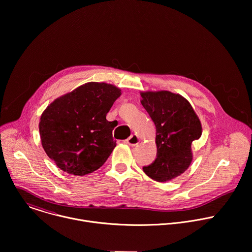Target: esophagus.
I'll list each match as a JSON object with an SVG mask.
<instances>
[{
	"label": "esophagus",
	"instance_id": "1",
	"mask_svg": "<svg viewBox=\"0 0 252 252\" xmlns=\"http://www.w3.org/2000/svg\"><path fill=\"white\" fill-rule=\"evenodd\" d=\"M139 138H138V136L137 135H134V134H132V135H130L126 140V142L128 144V145H130V146H135V145H137L138 143H139Z\"/></svg>",
	"mask_w": 252,
	"mask_h": 252
}]
</instances>
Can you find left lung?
Listing matches in <instances>:
<instances>
[{"instance_id":"obj_1","label":"left lung","mask_w":252,"mask_h":252,"mask_svg":"<svg viewBox=\"0 0 252 252\" xmlns=\"http://www.w3.org/2000/svg\"><path fill=\"white\" fill-rule=\"evenodd\" d=\"M140 103L156 127L157 156L143 167L144 173L158 182L183 174L193 160L192 142L202 135V125L183 96L170 91L140 92Z\"/></svg>"}]
</instances>
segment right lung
I'll return each mask as SVG.
<instances>
[{
  "mask_svg": "<svg viewBox=\"0 0 252 252\" xmlns=\"http://www.w3.org/2000/svg\"><path fill=\"white\" fill-rule=\"evenodd\" d=\"M122 90L108 83L89 82L55 99L39 120V135L47 156L62 171L84 176L99 169L117 143L106 117Z\"/></svg>",
  "mask_w": 252,
  "mask_h": 252,
  "instance_id": "right-lung-1",
  "label": "right lung"
}]
</instances>
